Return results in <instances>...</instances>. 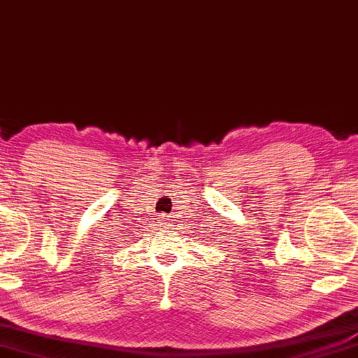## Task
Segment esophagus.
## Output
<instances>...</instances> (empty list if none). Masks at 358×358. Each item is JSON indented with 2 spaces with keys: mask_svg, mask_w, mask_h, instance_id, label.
Wrapping results in <instances>:
<instances>
[{
  "mask_svg": "<svg viewBox=\"0 0 358 358\" xmlns=\"http://www.w3.org/2000/svg\"><path fill=\"white\" fill-rule=\"evenodd\" d=\"M162 220H164V219H161V222H159V224H157V225H159V227H166V225H167V222H162Z\"/></svg>",
  "mask_w": 358,
  "mask_h": 358,
  "instance_id": "34e87169",
  "label": "esophagus"
}]
</instances>
